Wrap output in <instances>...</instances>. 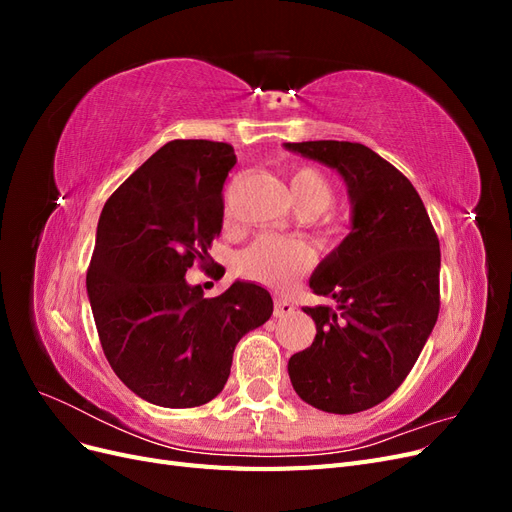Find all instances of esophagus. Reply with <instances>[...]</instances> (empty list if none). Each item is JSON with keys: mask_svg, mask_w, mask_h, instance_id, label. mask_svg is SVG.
<instances>
[{"mask_svg": "<svg viewBox=\"0 0 512 512\" xmlns=\"http://www.w3.org/2000/svg\"><path fill=\"white\" fill-rule=\"evenodd\" d=\"M294 312V305L286 299H275V307H273V316L275 318H284L290 316Z\"/></svg>", "mask_w": 512, "mask_h": 512, "instance_id": "34e87169", "label": "esophagus"}]
</instances>
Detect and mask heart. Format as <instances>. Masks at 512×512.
<instances>
[{"mask_svg":"<svg viewBox=\"0 0 512 512\" xmlns=\"http://www.w3.org/2000/svg\"><path fill=\"white\" fill-rule=\"evenodd\" d=\"M290 192L299 211H327L333 203V185L316 168H297L290 177ZM314 265V252L305 241L260 237L239 256L241 271L265 286L288 288Z\"/></svg>","mask_w":512,"mask_h":512,"instance_id":"1","label":"heart"}]
</instances>
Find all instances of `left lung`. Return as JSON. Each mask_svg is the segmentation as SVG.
I'll return each mask as SVG.
<instances>
[{"instance_id":"1","label":"left lung","mask_w":512,"mask_h":512,"mask_svg":"<svg viewBox=\"0 0 512 512\" xmlns=\"http://www.w3.org/2000/svg\"><path fill=\"white\" fill-rule=\"evenodd\" d=\"M337 170L350 200V232L324 256L309 288L335 307H303L316 322L309 348L290 356L294 391L322 412L378 406L406 380L440 312V243L421 196L361 143H284Z\"/></svg>"}]
</instances>
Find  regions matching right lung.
<instances>
[{
    "label": "right lung",
    "instance_id": "1",
    "mask_svg": "<svg viewBox=\"0 0 512 512\" xmlns=\"http://www.w3.org/2000/svg\"><path fill=\"white\" fill-rule=\"evenodd\" d=\"M235 149L170 141L106 200L87 297L117 378L162 408L203 406L230 376L239 339L273 314L267 288L232 282L220 297L185 282L222 232V185Z\"/></svg>",
    "mask_w": 512,
    "mask_h": 512
}]
</instances>
